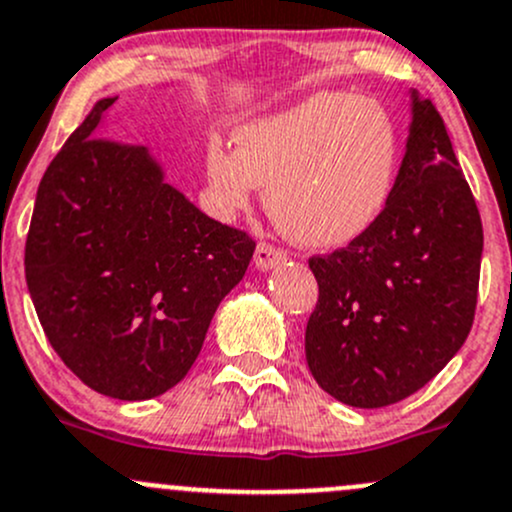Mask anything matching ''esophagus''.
Returning a JSON list of instances; mask_svg holds the SVG:
<instances>
[{
	"mask_svg": "<svg viewBox=\"0 0 512 512\" xmlns=\"http://www.w3.org/2000/svg\"><path fill=\"white\" fill-rule=\"evenodd\" d=\"M287 260V252L279 250V247H274L272 242H260L255 250V267L257 270H272V267L282 265V262Z\"/></svg>",
	"mask_w": 512,
	"mask_h": 512,
	"instance_id": "1",
	"label": "esophagus"
}]
</instances>
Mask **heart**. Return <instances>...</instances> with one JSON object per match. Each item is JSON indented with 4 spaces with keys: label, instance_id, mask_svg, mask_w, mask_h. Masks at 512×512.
Listing matches in <instances>:
<instances>
[{
    "label": "heart",
    "instance_id": "heart-1",
    "mask_svg": "<svg viewBox=\"0 0 512 512\" xmlns=\"http://www.w3.org/2000/svg\"><path fill=\"white\" fill-rule=\"evenodd\" d=\"M397 132L380 102L324 90L206 147V181L223 213L250 208L257 186L289 240L343 247L385 211L397 176Z\"/></svg>",
    "mask_w": 512,
    "mask_h": 512
}]
</instances>
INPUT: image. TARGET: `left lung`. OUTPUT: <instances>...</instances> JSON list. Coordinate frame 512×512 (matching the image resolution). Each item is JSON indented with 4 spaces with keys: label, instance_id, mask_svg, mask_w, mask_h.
Masks as SVG:
<instances>
[{
    "label": "left lung",
    "instance_id": "left-lung-1",
    "mask_svg": "<svg viewBox=\"0 0 512 512\" xmlns=\"http://www.w3.org/2000/svg\"><path fill=\"white\" fill-rule=\"evenodd\" d=\"M483 225L444 120L412 90V125L373 228L311 257L319 301L306 363L321 390L363 410L395 405L459 353L476 314Z\"/></svg>",
    "mask_w": 512,
    "mask_h": 512
}]
</instances>
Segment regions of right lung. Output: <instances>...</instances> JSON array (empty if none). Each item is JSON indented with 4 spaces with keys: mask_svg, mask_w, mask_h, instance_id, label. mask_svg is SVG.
<instances>
[{
    "mask_svg": "<svg viewBox=\"0 0 512 512\" xmlns=\"http://www.w3.org/2000/svg\"><path fill=\"white\" fill-rule=\"evenodd\" d=\"M95 102L43 174L26 284L48 343L95 392L152 400L186 378L255 240L198 211Z\"/></svg>",
    "mask_w": 512,
    "mask_h": 512,
    "instance_id": "add662e5",
    "label": "right lung"
}]
</instances>
